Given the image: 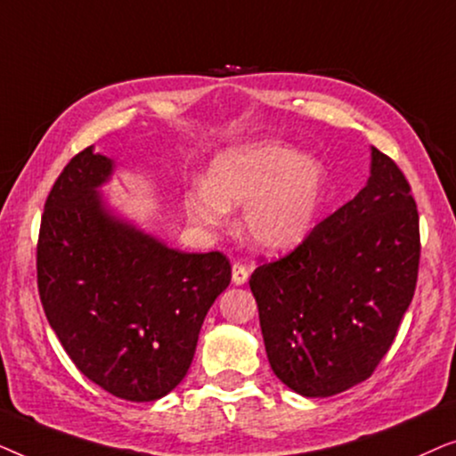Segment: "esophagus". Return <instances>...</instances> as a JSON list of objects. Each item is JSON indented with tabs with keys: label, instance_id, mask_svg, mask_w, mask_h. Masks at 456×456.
<instances>
[{
	"label": "esophagus",
	"instance_id": "esophagus-1",
	"mask_svg": "<svg viewBox=\"0 0 456 456\" xmlns=\"http://www.w3.org/2000/svg\"><path fill=\"white\" fill-rule=\"evenodd\" d=\"M247 280H248L247 265H242V264H239V261H236V264L232 265V282L236 286H240V284H245Z\"/></svg>",
	"mask_w": 456,
	"mask_h": 456
}]
</instances>
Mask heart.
Segmentation results:
<instances>
[{
	"label": "heart",
	"mask_w": 456,
	"mask_h": 456,
	"mask_svg": "<svg viewBox=\"0 0 456 456\" xmlns=\"http://www.w3.org/2000/svg\"><path fill=\"white\" fill-rule=\"evenodd\" d=\"M323 195V167L309 155L276 141L217 153L205 184L184 195L191 220L222 228L228 209H242V230L255 247L284 251L314 228Z\"/></svg>",
	"instance_id": "heart-1"
}]
</instances>
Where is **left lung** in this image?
Returning a JSON list of instances; mask_svg holds the SVG:
<instances>
[{"mask_svg": "<svg viewBox=\"0 0 456 456\" xmlns=\"http://www.w3.org/2000/svg\"><path fill=\"white\" fill-rule=\"evenodd\" d=\"M419 253L407 178L371 147V174L357 197L295 251L261 261L248 280L280 382L323 398L370 378L413 301Z\"/></svg>", "mask_w": 456, "mask_h": 456, "instance_id": "8db88e82", "label": "left lung"}]
</instances>
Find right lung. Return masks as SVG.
Wrapping results in <instances>:
<instances>
[{
	"mask_svg": "<svg viewBox=\"0 0 456 456\" xmlns=\"http://www.w3.org/2000/svg\"><path fill=\"white\" fill-rule=\"evenodd\" d=\"M111 172L114 161L93 147L61 170L41 217L37 286L80 373L149 403L183 382L232 267L220 251H176L111 214L97 191Z\"/></svg>",
	"mask_w": 456,
	"mask_h": 456,
	"instance_id": "right-lung-1",
	"label": "right lung"
}]
</instances>
